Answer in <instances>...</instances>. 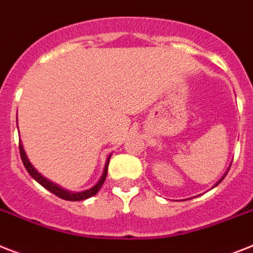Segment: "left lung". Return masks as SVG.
Segmentation results:
<instances>
[{
	"instance_id": "8db88e82",
	"label": "left lung",
	"mask_w": 253,
	"mask_h": 253,
	"mask_svg": "<svg viewBox=\"0 0 253 253\" xmlns=\"http://www.w3.org/2000/svg\"><path fill=\"white\" fill-rule=\"evenodd\" d=\"M229 168H230V167H229ZM229 168H227V170H226V172H225V174H224V176L221 177V178H220V179H218V181H217V182H216V183H214L213 186H212V189H213V187H216V186H217V185H218V183H220V182H221V181H222V179H224V178H225V176H226V173H227V172H229Z\"/></svg>"
}]
</instances>
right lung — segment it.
I'll return each mask as SVG.
<instances>
[{"label": "right lung", "instance_id": "1", "mask_svg": "<svg viewBox=\"0 0 253 253\" xmlns=\"http://www.w3.org/2000/svg\"><path fill=\"white\" fill-rule=\"evenodd\" d=\"M19 151H20V158H22L23 164H24V167H26V169H27V172L31 174V177H32V178L36 179L37 182H39L41 186H43L46 190H49L50 193H53L54 195L59 197L60 199L71 200V202H80V200L87 199V198L93 197V195H95V194L99 191V189H101L102 185H103L104 179H106V176H107L108 163H110V158H111V155H112L111 154V155L107 158V162H106V166H104L103 173H102L101 178H99V181H98V182L95 183L93 187H90V189H87V190H84V191H76V193H74V191L66 190V189H63V187H60L59 185H56V183L51 182L50 179L45 178V177H43L41 173L37 172V169L32 166V163L29 162V159L27 158L26 151H24V149H23L22 141L19 142Z\"/></svg>", "mask_w": 253, "mask_h": 253}]
</instances>
